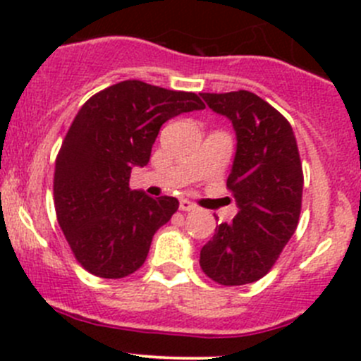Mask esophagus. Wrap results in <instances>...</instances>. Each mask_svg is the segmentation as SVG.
<instances>
[{
	"label": "esophagus",
	"mask_w": 361,
	"mask_h": 361,
	"mask_svg": "<svg viewBox=\"0 0 361 361\" xmlns=\"http://www.w3.org/2000/svg\"><path fill=\"white\" fill-rule=\"evenodd\" d=\"M180 209L181 211H194L195 209V204L187 201V199H181L180 201Z\"/></svg>",
	"instance_id": "obj_1"
}]
</instances>
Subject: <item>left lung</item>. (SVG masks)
<instances>
[{
	"mask_svg": "<svg viewBox=\"0 0 361 361\" xmlns=\"http://www.w3.org/2000/svg\"><path fill=\"white\" fill-rule=\"evenodd\" d=\"M235 130V157L227 187L239 211L216 225L201 250V269L224 286L264 278L298 225L302 207L300 155L288 120L248 90L201 94Z\"/></svg>",
	"mask_w": 361,
	"mask_h": 361,
	"instance_id": "8db88e82",
	"label": "left lung"
}]
</instances>
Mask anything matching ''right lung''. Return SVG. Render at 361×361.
I'll return each mask as SVG.
<instances>
[{
    "mask_svg": "<svg viewBox=\"0 0 361 361\" xmlns=\"http://www.w3.org/2000/svg\"><path fill=\"white\" fill-rule=\"evenodd\" d=\"M194 110H204L197 94L126 80L76 113L56 159L54 204L69 248L90 274L120 279L145 264L152 238L180 202L130 190V171L150 162L164 122Z\"/></svg>",
    "mask_w": 361,
    "mask_h": 361,
    "instance_id": "1",
    "label": "right lung"
}]
</instances>
